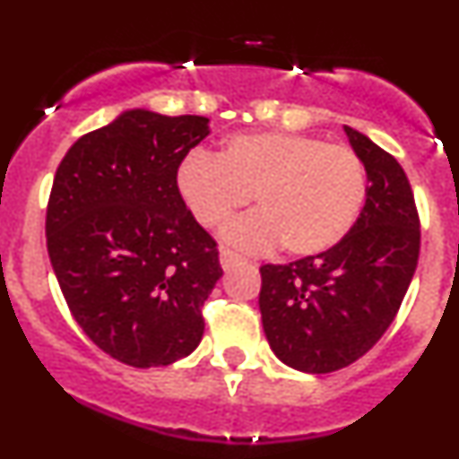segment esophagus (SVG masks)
Instances as JSON below:
<instances>
[{"label":"esophagus","instance_id":"esophagus-1","mask_svg":"<svg viewBox=\"0 0 459 459\" xmlns=\"http://www.w3.org/2000/svg\"><path fill=\"white\" fill-rule=\"evenodd\" d=\"M239 262H244V257L239 255V253L230 251V248H221L220 251V264L224 271H229V268H233L235 264H239Z\"/></svg>","mask_w":459,"mask_h":459}]
</instances>
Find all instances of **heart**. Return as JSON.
Segmentation results:
<instances>
[{
	"instance_id": "b5f03b06",
	"label": "heart",
	"mask_w": 459,
	"mask_h": 459,
	"mask_svg": "<svg viewBox=\"0 0 459 459\" xmlns=\"http://www.w3.org/2000/svg\"><path fill=\"white\" fill-rule=\"evenodd\" d=\"M178 186L206 229L247 206L259 211L226 226L224 239L247 251L281 242L290 255H319L353 229L367 200V169L353 148L298 133H242L220 157L193 151L178 169Z\"/></svg>"
}]
</instances>
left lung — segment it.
Listing matches in <instances>:
<instances>
[{
  "label": "left lung",
  "mask_w": 459,
  "mask_h": 459,
  "mask_svg": "<svg viewBox=\"0 0 459 459\" xmlns=\"http://www.w3.org/2000/svg\"><path fill=\"white\" fill-rule=\"evenodd\" d=\"M344 131L368 179L358 221L319 255L259 268L268 344L304 373L340 371L368 353L400 311L420 257V217L404 169L367 135Z\"/></svg>",
  "instance_id": "8db88e82"
}]
</instances>
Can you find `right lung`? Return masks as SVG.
<instances>
[{
	"instance_id": "add662e5",
	"label": "right lung",
	"mask_w": 459,
	"mask_h": 459,
	"mask_svg": "<svg viewBox=\"0 0 459 459\" xmlns=\"http://www.w3.org/2000/svg\"><path fill=\"white\" fill-rule=\"evenodd\" d=\"M208 133L200 115L126 110L80 137L55 173L46 247L59 289L82 331L128 367H169L202 342L220 253L179 195L178 169Z\"/></svg>"
}]
</instances>
